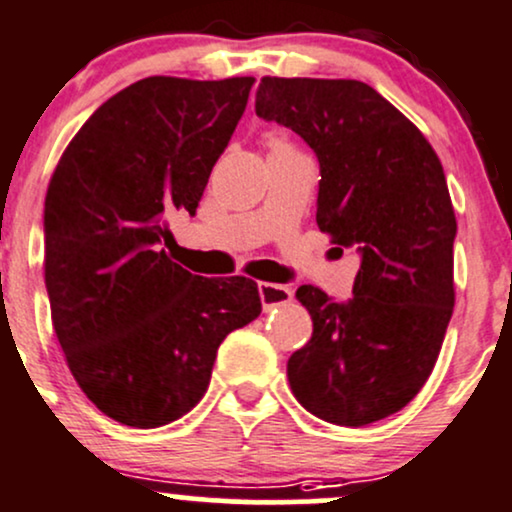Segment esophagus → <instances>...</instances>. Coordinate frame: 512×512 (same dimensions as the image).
I'll use <instances>...</instances> for the list:
<instances>
[{
  "instance_id": "esophagus-1",
  "label": "esophagus",
  "mask_w": 512,
  "mask_h": 512,
  "mask_svg": "<svg viewBox=\"0 0 512 512\" xmlns=\"http://www.w3.org/2000/svg\"><path fill=\"white\" fill-rule=\"evenodd\" d=\"M257 289H260V299H262V306H265V311H269V308L284 306V303H289L291 299H294V291H291L289 286H282V284L260 282L257 284Z\"/></svg>"
}]
</instances>
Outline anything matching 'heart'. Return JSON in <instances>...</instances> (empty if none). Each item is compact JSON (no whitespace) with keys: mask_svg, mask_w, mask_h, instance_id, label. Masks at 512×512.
Segmentation results:
<instances>
[{"mask_svg":"<svg viewBox=\"0 0 512 512\" xmlns=\"http://www.w3.org/2000/svg\"><path fill=\"white\" fill-rule=\"evenodd\" d=\"M269 148H289V143H286L284 138L272 136V138H269Z\"/></svg>","mask_w":512,"mask_h":512,"instance_id":"heart-1","label":"heart"}]
</instances>
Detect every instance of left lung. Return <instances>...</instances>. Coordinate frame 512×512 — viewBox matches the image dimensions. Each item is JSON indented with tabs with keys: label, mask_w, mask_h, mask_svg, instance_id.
Instances as JSON below:
<instances>
[{
	"label": "left lung",
	"mask_w": 512,
	"mask_h": 512,
	"mask_svg": "<svg viewBox=\"0 0 512 512\" xmlns=\"http://www.w3.org/2000/svg\"><path fill=\"white\" fill-rule=\"evenodd\" d=\"M255 111L311 145L318 228L362 255L347 301L311 284L296 291L313 335L286 364L291 391L328 423L369 425L418 396L452 318L457 218L442 162L357 80L262 77Z\"/></svg>",
	"instance_id": "obj_1"
}]
</instances>
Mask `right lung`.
I'll return each instance as SVG.
<instances>
[{"instance_id": "add662e5", "label": "right lung", "mask_w": 512, "mask_h": 512, "mask_svg": "<svg viewBox=\"0 0 512 512\" xmlns=\"http://www.w3.org/2000/svg\"><path fill=\"white\" fill-rule=\"evenodd\" d=\"M255 77H145L89 116L46 194V286L84 396L131 428L189 413L218 345L260 316L247 277H196L162 250L167 213H194Z\"/></svg>"}]
</instances>
